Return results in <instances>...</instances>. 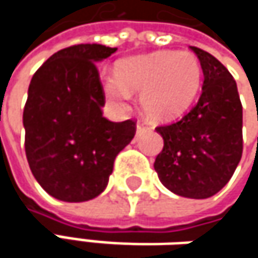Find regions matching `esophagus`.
<instances>
[{
    "instance_id": "1",
    "label": "esophagus",
    "mask_w": 258,
    "mask_h": 258,
    "mask_svg": "<svg viewBox=\"0 0 258 258\" xmlns=\"http://www.w3.org/2000/svg\"><path fill=\"white\" fill-rule=\"evenodd\" d=\"M146 128H148V125H146V124H143V122H137V134H140L142 131H145Z\"/></svg>"
}]
</instances>
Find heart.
Returning a JSON list of instances; mask_svg holds the SVG:
<instances>
[{
	"mask_svg": "<svg viewBox=\"0 0 258 258\" xmlns=\"http://www.w3.org/2000/svg\"><path fill=\"white\" fill-rule=\"evenodd\" d=\"M200 80L202 67L194 53L161 50L119 62L116 73H104L101 83L112 103L124 106L131 91H137L151 118L167 119L188 109Z\"/></svg>",
	"mask_w": 258,
	"mask_h": 258,
	"instance_id": "obj_1",
	"label": "heart"
}]
</instances>
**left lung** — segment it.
Instances as JSON below:
<instances>
[{
  "label": "left lung",
  "instance_id": "8db88e82",
  "mask_svg": "<svg viewBox=\"0 0 258 258\" xmlns=\"http://www.w3.org/2000/svg\"><path fill=\"white\" fill-rule=\"evenodd\" d=\"M203 70L197 104L179 121L160 125L164 146L154 169L161 183L188 199H208L233 176L243 149L236 80L211 53L191 46Z\"/></svg>",
  "mask_w": 258,
  "mask_h": 258
}]
</instances>
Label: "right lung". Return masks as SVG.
<instances>
[{
    "mask_svg": "<svg viewBox=\"0 0 258 258\" xmlns=\"http://www.w3.org/2000/svg\"><path fill=\"white\" fill-rule=\"evenodd\" d=\"M116 47L76 44L53 53L31 79L24 107L25 152L43 189L62 202H86L104 191L116 155L136 134V121L103 116L97 69Z\"/></svg>",
    "mask_w": 258,
    "mask_h": 258,
    "instance_id": "add662e5",
    "label": "right lung"
}]
</instances>
